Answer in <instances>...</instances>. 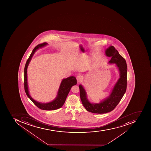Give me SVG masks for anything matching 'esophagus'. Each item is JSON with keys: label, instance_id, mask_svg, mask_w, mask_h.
<instances>
[{"label": "esophagus", "instance_id": "1", "mask_svg": "<svg viewBox=\"0 0 151 151\" xmlns=\"http://www.w3.org/2000/svg\"><path fill=\"white\" fill-rule=\"evenodd\" d=\"M76 78H77L78 82L79 83L81 81L82 79V77L81 75H78L76 77Z\"/></svg>", "mask_w": 151, "mask_h": 151}]
</instances>
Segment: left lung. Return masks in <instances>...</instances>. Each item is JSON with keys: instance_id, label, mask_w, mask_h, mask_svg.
<instances>
[{"instance_id": "obj_1", "label": "left lung", "mask_w": 151, "mask_h": 151, "mask_svg": "<svg viewBox=\"0 0 151 151\" xmlns=\"http://www.w3.org/2000/svg\"><path fill=\"white\" fill-rule=\"evenodd\" d=\"M107 56L111 57L109 61L116 64L120 73V78L114 85L109 97L99 104H91L87 98L86 93L82 86H79L80 97L83 105L87 111L93 113L104 114L112 111L122 99L127 86V65L126 61L114 47L110 46L105 50Z\"/></svg>"}]
</instances>
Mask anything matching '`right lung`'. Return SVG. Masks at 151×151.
I'll return each instance as SVG.
<instances>
[{
	"label": "right lung",
	"instance_id": "obj_1",
	"mask_svg": "<svg viewBox=\"0 0 151 151\" xmlns=\"http://www.w3.org/2000/svg\"><path fill=\"white\" fill-rule=\"evenodd\" d=\"M47 43H42V44L37 45L32 51L29 57L27 60V62L26 63L24 68V87L25 91L29 99L31 100L35 105H36L38 108L41 109L45 110H55L61 108L65 102L66 97L71 90L73 86H75L77 84V80L76 78L73 76L68 77L67 78L63 79L61 81L58 90L57 95L55 99L52 102L48 103H41L37 102L36 101L32 99L29 94L28 90V82H27V68L29 63L31 60L32 57L36 51L39 48L42 47H43L47 45Z\"/></svg>",
	"mask_w": 151,
	"mask_h": 151
}]
</instances>
